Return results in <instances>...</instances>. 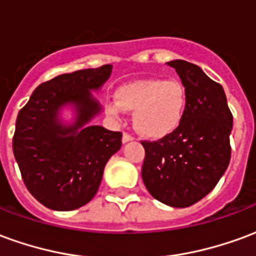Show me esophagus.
<instances>
[{
  "label": "esophagus",
  "mask_w": 256,
  "mask_h": 256,
  "mask_svg": "<svg viewBox=\"0 0 256 256\" xmlns=\"http://www.w3.org/2000/svg\"><path fill=\"white\" fill-rule=\"evenodd\" d=\"M133 140H134V137H133V136H132V134L126 133V132L123 133V136H122V141H123V142H128V141H133Z\"/></svg>",
  "instance_id": "1"
}]
</instances>
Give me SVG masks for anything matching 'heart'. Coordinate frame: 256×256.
I'll return each instance as SVG.
<instances>
[{"instance_id":"1","label":"heart","mask_w":256,"mask_h":256,"mask_svg":"<svg viewBox=\"0 0 256 256\" xmlns=\"http://www.w3.org/2000/svg\"><path fill=\"white\" fill-rule=\"evenodd\" d=\"M108 102L106 112L120 119L123 111L134 112V124L148 138H163L176 132L186 110V89L177 79L144 78L123 84Z\"/></svg>"}]
</instances>
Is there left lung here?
Segmentation results:
<instances>
[{
	"label": "left lung",
	"mask_w": 256,
	"mask_h": 256,
	"mask_svg": "<svg viewBox=\"0 0 256 256\" xmlns=\"http://www.w3.org/2000/svg\"><path fill=\"white\" fill-rule=\"evenodd\" d=\"M188 102L176 132L158 141H141V176L148 192L172 207H189L208 194L230 162L233 115L220 84L196 64L172 60Z\"/></svg>",
	"instance_id": "obj_1"
}]
</instances>
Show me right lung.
<instances>
[{"mask_svg": "<svg viewBox=\"0 0 256 256\" xmlns=\"http://www.w3.org/2000/svg\"><path fill=\"white\" fill-rule=\"evenodd\" d=\"M112 66L63 74L36 88L19 111L14 155L28 192L45 207L70 211L89 203L98 190L104 167L120 150L122 133L88 123L101 111L90 90L100 89ZM71 104L77 120L64 126L58 110Z\"/></svg>", "mask_w": 256, "mask_h": 256, "instance_id": "1", "label": "right lung"}]
</instances>
